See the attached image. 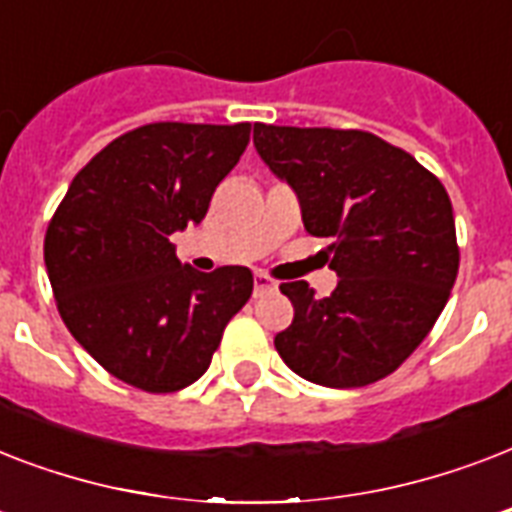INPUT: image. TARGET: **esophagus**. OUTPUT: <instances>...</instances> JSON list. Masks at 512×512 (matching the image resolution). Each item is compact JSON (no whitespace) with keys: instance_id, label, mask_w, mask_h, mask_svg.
Listing matches in <instances>:
<instances>
[{"instance_id":"obj_1","label":"esophagus","mask_w":512,"mask_h":512,"mask_svg":"<svg viewBox=\"0 0 512 512\" xmlns=\"http://www.w3.org/2000/svg\"><path fill=\"white\" fill-rule=\"evenodd\" d=\"M273 289H276V281L268 279L265 273H257V276H255V297L265 295V292H273Z\"/></svg>"}]
</instances>
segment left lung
<instances>
[{
	"label": "left lung",
	"mask_w": 512,
	"mask_h": 512,
	"mask_svg": "<svg viewBox=\"0 0 512 512\" xmlns=\"http://www.w3.org/2000/svg\"><path fill=\"white\" fill-rule=\"evenodd\" d=\"M263 162L295 188L305 231L335 239L329 297L281 292L295 319L273 345L295 374L364 388L396 372L444 311L460 271L449 193L404 148L364 130L255 124Z\"/></svg>",
	"instance_id": "8db88e82"
}]
</instances>
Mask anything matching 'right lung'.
<instances>
[{
    "mask_svg": "<svg viewBox=\"0 0 512 512\" xmlns=\"http://www.w3.org/2000/svg\"><path fill=\"white\" fill-rule=\"evenodd\" d=\"M252 124H143L111 140L68 185L44 233L60 319L116 380L175 393L209 369L252 271H193L170 236L201 223Z\"/></svg>",
    "mask_w": 512,
    "mask_h": 512,
    "instance_id": "right-lung-1",
    "label": "right lung"
}]
</instances>
